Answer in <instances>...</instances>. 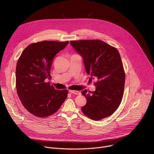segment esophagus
<instances>
[{
    "mask_svg": "<svg viewBox=\"0 0 154 154\" xmlns=\"http://www.w3.org/2000/svg\"><path fill=\"white\" fill-rule=\"evenodd\" d=\"M71 94H74L75 95H80V92L76 90H69V91Z\"/></svg>",
    "mask_w": 154,
    "mask_h": 154,
    "instance_id": "esophagus-1",
    "label": "esophagus"
}]
</instances>
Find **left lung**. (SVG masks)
<instances>
[{
  "mask_svg": "<svg viewBox=\"0 0 154 154\" xmlns=\"http://www.w3.org/2000/svg\"><path fill=\"white\" fill-rule=\"evenodd\" d=\"M71 46L82 57L86 72L96 79V90L82 94L86 103L83 113L94 121L111 116L122 99L125 75L118 51L98 39L71 41Z\"/></svg>",
  "mask_w": 154,
  "mask_h": 154,
  "instance_id": "8db88e82",
  "label": "left lung"
}]
</instances>
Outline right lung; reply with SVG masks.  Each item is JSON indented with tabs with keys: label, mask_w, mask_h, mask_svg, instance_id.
Returning <instances> with one entry per match:
<instances>
[{
	"label": "right lung",
	"mask_w": 154,
	"mask_h": 154,
	"mask_svg": "<svg viewBox=\"0 0 154 154\" xmlns=\"http://www.w3.org/2000/svg\"><path fill=\"white\" fill-rule=\"evenodd\" d=\"M68 43V41H43L31 44L17 60V93L24 108L35 116L45 118L54 114L67 97V90H57L45 79L51 78L54 57Z\"/></svg>",
	"instance_id": "add662e5"
}]
</instances>
